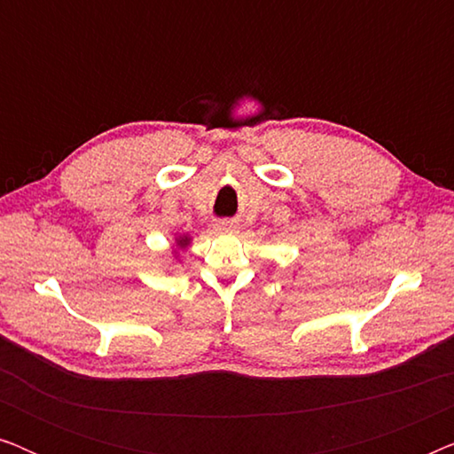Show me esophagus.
<instances>
[{"mask_svg":"<svg viewBox=\"0 0 454 454\" xmlns=\"http://www.w3.org/2000/svg\"><path fill=\"white\" fill-rule=\"evenodd\" d=\"M238 223H233V221H227V219H223V221H219L215 225V231L216 233H238Z\"/></svg>","mask_w":454,"mask_h":454,"instance_id":"34e87169","label":"esophagus"}]
</instances>
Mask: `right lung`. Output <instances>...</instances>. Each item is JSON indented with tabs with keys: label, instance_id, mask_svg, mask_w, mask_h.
I'll return each instance as SVG.
<instances>
[{
	"label": "right lung",
	"instance_id": "add662e5",
	"mask_svg": "<svg viewBox=\"0 0 454 454\" xmlns=\"http://www.w3.org/2000/svg\"><path fill=\"white\" fill-rule=\"evenodd\" d=\"M190 244H192L190 235H177V238H176V250H173V254H176V256H179V252L188 250Z\"/></svg>",
	"mask_w": 454,
	"mask_h": 454
}]
</instances>
